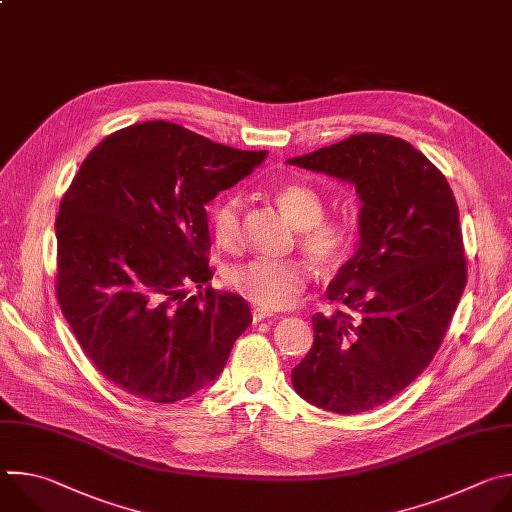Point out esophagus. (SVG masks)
Returning a JSON list of instances; mask_svg holds the SVG:
<instances>
[{
    "mask_svg": "<svg viewBox=\"0 0 512 512\" xmlns=\"http://www.w3.org/2000/svg\"><path fill=\"white\" fill-rule=\"evenodd\" d=\"M273 316V312H269V310H265V308H253V322L257 324V322H261V320H265V318H271Z\"/></svg>",
    "mask_w": 512,
    "mask_h": 512,
    "instance_id": "esophagus-1",
    "label": "esophagus"
}]
</instances>
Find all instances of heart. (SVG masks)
I'll list each match as a JSON object with an SVG mask.
<instances>
[{"label":"heart","mask_w":512,"mask_h":512,"mask_svg":"<svg viewBox=\"0 0 512 512\" xmlns=\"http://www.w3.org/2000/svg\"><path fill=\"white\" fill-rule=\"evenodd\" d=\"M277 202L289 221L300 229L304 253L322 269H332L346 257L352 231L344 221L324 218L322 198L308 186L285 184L277 192ZM243 198L235 192L225 194L210 210V227L216 243L227 251L241 245ZM310 273L304 263L287 259H251L229 271L231 287L249 302L265 310H283L294 304L306 289Z\"/></svg>","instance_id":"1"}]
</instances>
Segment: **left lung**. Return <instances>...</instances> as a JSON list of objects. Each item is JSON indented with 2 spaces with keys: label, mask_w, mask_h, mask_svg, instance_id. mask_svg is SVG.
<instances>
[{
  "label": "left lung",
  "mask_w": 512,
  "mask_h": 512,
  "mask_svg": "<svg viewBox=\"0 0 512 512\" xmlns=\"http://www.w3.org/2000/svg\"><path fill=\"white\" fill-rule=\"evenodd\" d=\"M287 164L354 186L358 247L314 314V344L291 371L296 393L332 413L379 407L440 348L466 287L454 192L419 150L383 133L350 135Z\"/></svg>",
  "instance_id": "1"
}]
</instances>
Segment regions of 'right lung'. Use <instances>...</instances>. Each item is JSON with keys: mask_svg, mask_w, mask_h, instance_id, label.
<instances>
[{"mask_svg": "<svg viewBox=\"0 0 512 512\" xmlns=\"http://www.w3.org/2000/svg\"><path fill=\"white\" fill-rule=\"evenodd\" d=\"M265 156L145 121L105 137L64 194L58 304L97 371L129 395L174 403L208 387L253 322L241 296L208 285L204 206Z\"/></svg>", "mask_w": 512, "mask_h": 512, "instance_id": "obj_1", "label": "right lung"}]
</instances>
